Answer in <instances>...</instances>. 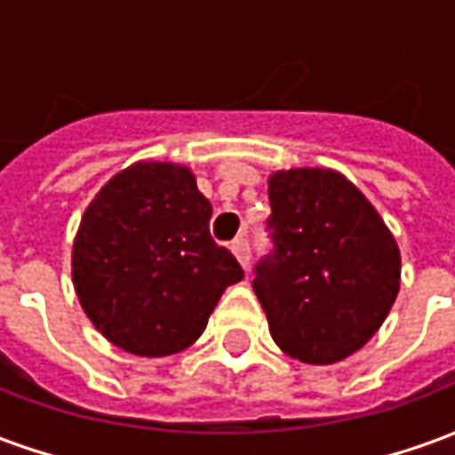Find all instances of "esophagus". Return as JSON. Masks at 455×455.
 Listing matches in <instances>:
<instances>
[{
  "label": "esophagus",
  "mask_w": 455,
  "mask_h": 455,
  "mask_svg": "<svg viewBox=\"0 0 455 455\" xmlns=\"http://www.w3.org/2000/svg\"><path fill=\"white\" fill-rule=\"evenodd\" d=\"M230 248H233V253H235V258L240 260V266H243V268H248V266H251V240H248L245 235H240L233 240V245H230Z\"/></svg>",
  "instance_id": "1"
}]
</instances>
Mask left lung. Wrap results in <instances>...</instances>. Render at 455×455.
<instances>
[{
    "label": "left lung",
    "mask_w": 455,
    "mask_h": 455,
    "mask_svg": "<svg viewBox=\"0 0 455 455\" xmlns=\"http://www.w3.org/2000/svg\"><path fill=\"white\" fill-rule=\"evenodd\" d=\"M271 253L253 291L273 341L293 359L334 364L375 337L400 289V251L377 210L331 169L268 180Z\"/></svg>",
    "instance_id": "1"
}]
</instances>
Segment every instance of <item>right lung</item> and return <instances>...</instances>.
<instances>
[{
  "label": "right lung",
  "mask_w": 455,
  "mask_h": 455,
  "mask_svg": "<svg viewBox=\"0 0 455 455\" xmlns=\"http://www.w3.org/2000/svg\"><path fill=\"white\" fill-rule=\"evenodd\" d=\"M210 218L182 164L139 162L98 192L73 245V283L106 339L166 357L200 337L222 291L245 275L212 240Z\"/></svg>",
  "instance_id": "1"
}]
</instances>
